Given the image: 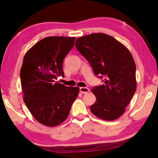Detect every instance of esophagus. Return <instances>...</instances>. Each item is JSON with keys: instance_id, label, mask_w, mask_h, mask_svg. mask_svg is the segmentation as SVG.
I'll list each match as a JSON object with an SVG mask.
<instances>
[{"instance_id": "1", "label": "esophagus", "mask_w": 158, "mask_h": 158, "mask_svg": "<svg viewBox=\"0 0 158 158\" xmlns=\"http://www.w3.org/2000/svg\"><path fill=\"white\" fill-rule=\"evenodd\" d=\"M79 90L82 93H87L89 92V89L88 88H85V87H80Z\"/></svg>"}]
</instances>
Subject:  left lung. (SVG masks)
Masks as SVG:
<instances>
[{
	"instance_id": "1",
	"label": "left lung",
	"mask_w": 158,
	"mask_h": 158,
	"mask_svg": "<svg viewBox=\"0 0 158 158\" xmlns=\"http://www.w3.org/2000/svg\"><path fill=\"white\" fill-rule=\"evenodd\" d=\"M77 50L90 63L95 75H102L104 84L92 92L96 102L90 106L99 118L113 121L125 112L136 91V66L133 56L113 36L93 33L77 39Z\"/></svg>"
}]
</instances>
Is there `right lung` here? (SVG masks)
<instances>
[{
  "instance_id": "add662e5",
  "label": "right lung",
  "mask_w": 158,
  "mask_h": 158,
  "mask_svg": "<svg viewBox=\"0 0 158 158\" xmlns=\"http://www.w3.org/2000/svg\"><path fill=\"white\" fill-rule=\"evenodd\" d=\"M74 41V37H46L24 56L20 71L23 101L34 118L46 127L64 122L79 94L78 87L54 81L56 77L64 76L63 61Z\"/></svg>"
}]
</instances>
